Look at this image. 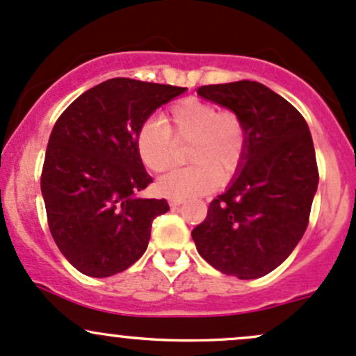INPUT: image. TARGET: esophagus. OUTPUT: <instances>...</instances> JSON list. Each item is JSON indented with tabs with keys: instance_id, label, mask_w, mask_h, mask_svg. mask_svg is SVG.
Wrapping results in <instances>:
<instances>
[{
	"instance_id": "esophagus-1",
	"label": "esophagus",
	"mask_w": 356,
	"mask_h": 356,
	"mask_svg": "<svg viewBox=\"0 0 356 356\" xmlns=\"http://www.w3.org/2000/svg\"><path fill=\"white\" fill-rule=\"evenodd\" d=\"M182 202H184V199H179V197H170V199H169L170 208H177V206H181Z\"/></svg>"
}]
</instances>
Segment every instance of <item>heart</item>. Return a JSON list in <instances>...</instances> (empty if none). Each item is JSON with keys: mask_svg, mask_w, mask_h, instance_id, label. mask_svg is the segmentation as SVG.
Here are the masks:
<instances>
[{"mask_svg": "<svg viewBox=\"0 0 356 356\" xmlns=\"http://www.w3.org/2000/svg\"><path fill=\"white\" fill-rule=\"evenodd\" d=\"M191 165L160 177L157 191L167 197L208 194L236 174L247 150L245 123L235 111L186 97L172 106L163 120H147L136 134V152L152 172H163L175 160V142H187Z\"/></svg>", "mask_w": 356, "mask_h": 356, "instance_id": "obj_1", "label": "heart"}]
</instances>
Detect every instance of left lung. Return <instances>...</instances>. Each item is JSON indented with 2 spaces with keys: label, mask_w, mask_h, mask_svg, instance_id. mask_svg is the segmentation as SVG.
Here are the masks:
<instances>
[{
  "label": "left lung",
  "mask_w": 356,
  "mask_h": 356,
  "mask_svg": "<svg viewBox=\"0 0 356 356\" xmlns=\"http://www.w3.org/2000/svg\"><path fill=\"white\" fill-rule=\"evenodd\" d=\"M197 95L243 120L247 150L238 175L191 235L216 270L259 279L291 255L309 222L319 182L309 127L289 101L255 81L201 86Z\"/></svg>",
  "instance_id": "1"
}]
</instances>
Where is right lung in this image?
<instances>
[{
    "label": "right lung",
    "instance_id": "1",
    "mask_svg": "<svg viewBox=\"0 0 356 356\" xmlns=\"http://www.w3.org/2000/svg\"><path fill=\"white\" fill-rule=\"evenodd\" d=\"M186 88L115 77L69 104L50 134L42 196L54 241L89 277L127 270L145 253L165 199L138 196L152 182L136 152L148 116Z\"/></svg>",
    "mask_w": 356,
    "mask_h": 356
}]
</instances>
